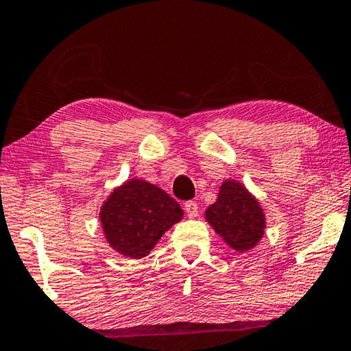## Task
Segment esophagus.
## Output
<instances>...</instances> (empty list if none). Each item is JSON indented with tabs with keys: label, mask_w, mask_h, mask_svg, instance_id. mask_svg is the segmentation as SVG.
I'll return each instance as SVG.
<instances>
[{
	"label": "esophagus",
	"mask_w": 351,
	"mask_h": 351,
	"mask_svg": "<svg viewBox=\"0 0 351 351\" xmlns=\"http://www.w3.org/2000/svg\"><path fill=\"white\" fill-rule=\"evenodd\" d=\"M184 208H185V213H187L190 218H195L198 215V205L195 202H185Z\"/></svg>",
	"instance_id": "esophagus-1"
}]
</instances>
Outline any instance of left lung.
Segmentation results:
<instances>
[{
    "label": "left lung",
    "mask_w": 351,
    "mask_h": 351,
    "mask_svg": "<svg viewBox=\"0 0 351 351\" xmlns=\"http://www.w3.org/2000/svg\"><path fill=\"white\" fill-rule=\"evenodd\" d=\"M205 218L229 247L237 252L255 247L265 229L261 203L236 180L223 182L216 202L205 211Z\"/></svg>",
    "instance_id": "8db88e82"
}]
</instances>
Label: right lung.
Instances as JSON below:
<instances>
[{"instance_id":"1","label":"right lung","mask_w":351,"mask_h":351,"mask_svg":"<svg viewBox=\"0 0 351 351\" xmlns=\"http://www.w3.org/2000/svg\"><path fill=\"white\" fill-rule=\"evenodd\" d=\"M184 211L174 198L146 180L132 179L115 189L101 208V223L109 245L125 257L141 258Z\"/></svg>"}]
</instances>
